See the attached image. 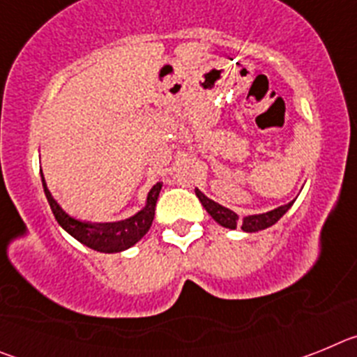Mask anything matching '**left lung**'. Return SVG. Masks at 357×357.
Segmentation results:
<instances>
[{"label":"left lung","instance_id":"1","mask_svg":"<svg viewBox=\"0 0 357 357\" xmlns=\"http://www.w3.org/2000/svg\"><path fill=\"white\" fill-rule=\"evenodd\" d=\"M195 193H197L198 200L202 202L204 209H206L207 213L213 216L214 222L220 223V225L225 227V229H236V227H239V229L245 230V232H259V230H264V229H268V227L275 225L280 218L288 213L289 207L293 206V202L296 200V198H293L291 202H288V204H284V206L277 207V209L268 211V213L247 214V216H239V214L234 213V211L227 209V207L220 206L218 202L207 198L206 195L202 193L198 188H195Z\"/></svg>","mask_w":357,"mask_h":357}]
</instances>
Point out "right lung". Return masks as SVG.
<instances>
[{"instance_id":"right-lung-1","label":"right lung","mask_w":357,"mask_h":357,"mask_svg":"<svg viewBox=\"0 0 357 357\" xmlns=\"http://www.w3.org/2000/svg\"><path fill=\"white\" fill-rule=\"evenodd\" d=\"M40 181H43L44 195L48 198V204L59 225L77 241H80L82 245L96 252H103V254H116V252L127 250V248L134 247L135 243L146 234L151 227V222H153V216H155V204L157 198H159L160 188H162V182H157L148 191L143 209L137 211L134 216L127 218V220L112 223H89L82 222V220L71 216V214L62 209V206L53 198L48 184L44 181L43 169H40Z\"/></svg>"}]
</instances>
